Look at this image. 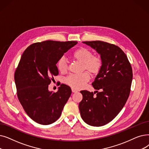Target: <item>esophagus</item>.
Listing matches in <instances>:
<instances>
[{"label":"esophagus","instance_id":"34e87169","mask_svg":"<svg viewBox=\"0 0 149 149\" xmlns=\"http://www.w3.org/2000/svg\"><path fill=\"white\" fill-rule=\"evenodd\" d=\"M72 92L74 93H77V91L76 89H75L74 88H72Z\"/></svg>","mask_w":149,"mask_h":149}]
</instances>
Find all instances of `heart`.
I'll list each match as a JSON object with an SVG mask.
<instances>
[{
	"mask_svg": "<svg viewBox=\"0 0 149 149\" xmlns=\"http://www.w3.org/2000/svg\"><path fill=\"white\" fill-rule=\"evenodd\" d=\"M72 58L76 61L82 63V69L87 70L93 75L99 73L103 61L101 57L93 55V52L85 47H81L76 50L72 54ZM57 68L62 73L66 72L69 66L64 57H61L58 61ZM90 75L88 72H85L80 74H71L65 79V83L74 89H80L89 80Z\"/></svg>",
	"mask_w": 149,
	"mask_h": 149,
	"instance_id": "heart-1",
	"label": "heart"
}]
</instances>
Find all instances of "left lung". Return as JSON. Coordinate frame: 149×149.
I'll use <instances>...</instances> for the list:
<instances>
[{
    "label": "left lung",
    "instance_id": "1",
    "mask_svg": "<svg viewBox=\"0 0 149 149\" xmlns=\"http://www.w3.org/2000/svg\"><path fill=\"white\" fill-rule=\"evenodd\" d=\"M83 42L100 55L103 65L92 83L96 95L86 90L80 91L81 117L88 125L103 126L114 119L125 105L130 93L132 68L125 54L116 45L101 41Z\"/></svg>",
    "mask_w": 149,
    "mask_h": 149
}]
</instances>
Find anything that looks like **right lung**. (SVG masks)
I'll use <instances>...</instances> for the list:
<instances>
[{
	"label": "right lung",
	"instance_id": "right-lung-1",
	"mask_svg": "<svg viewBox=\"0 0 149 149\" xmlns=\"http://www.w3.org/2000/svg\"><path fill=\"white\" fill-rule=\"evenodd\" d=\"M77 41H45L30 45L22 54L15 73L18 99L24 111L35 122L52 124L58 119L70 96L69 86L61 84L56 93L49 91L56 64Z\"/></svg>",
	"mask_w": 149,
	"mask_h": 149
}]
</instances>
